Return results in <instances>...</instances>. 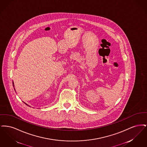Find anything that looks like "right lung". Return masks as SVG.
<instances>
[{"instance_id":"right-lung-1","label":"right lung","mask_w":147,"mask_h":147,"mask_svg":"<svg viewBox=\"0 0 147 147\" xmlns=\"http://www.w3.org/2000/svg\"><path fill=\"white\" fill-rule=\"evenodd\" d=\"M13 86H14V83H13ZM26 105H27V104H26Z\"/></svg>"}]
</instances>
